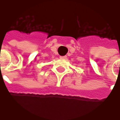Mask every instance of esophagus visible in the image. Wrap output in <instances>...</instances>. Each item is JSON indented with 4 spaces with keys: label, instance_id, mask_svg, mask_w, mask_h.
<instances>
[{
    "label": "esophagus",
    "instance_id": "obj_1",
    "mask_svg": "<svg viewBox=\"0 0 120 120\" xmlns=\"http://www.w3.org/2000/svg\"><path fill=\"white\" fill-rule=\"evenodd\" d=\"M60 58H62V59H66L67 58L66 56H60Z\"/></svg>",
    "mask_w": 120,
    "mask_h": 120
}]
</instances>
